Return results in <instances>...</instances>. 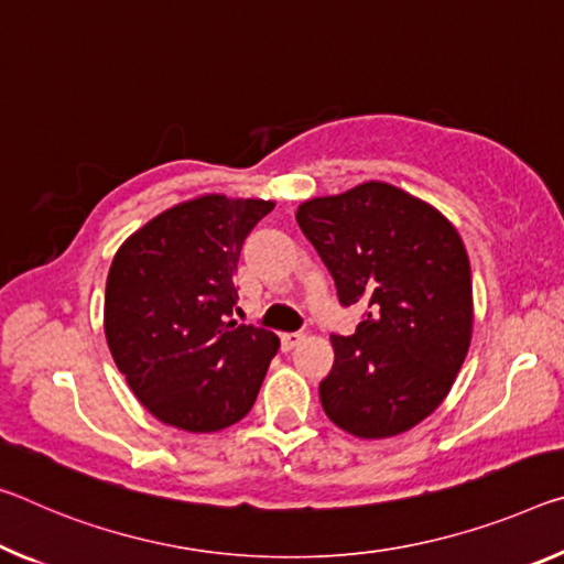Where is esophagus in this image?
<instances>
[{
	"label": "esophagus",
	"mask_w": 564,
	"mask_h": 564,
	"mask_svg": "<svg viewBox=\"0 0 564 564\" xmlns=\"http://www.w3.org/2000/svg\"><path fill=\"white\" fill-rule=\"evenodd\" d=\"M301 341H303V334H281L283 351H291V348H296Z\"/></svg>",
	"instance_id": "esophagus-1"
}]
</instances>
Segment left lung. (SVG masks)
<instances>
[{"label": "left lung", "mask_w": 564, "mask_h": 564, "mask_svg": "<svg viewBox=\"0 0 564 564\" xmlns=\"http://www.w3.org/2000/svg\"><path fill=\"white\" fill-rule=\"evenodd\" d=\"M296 220L338 301L369 308L351 336H330L334 369L318 387L326 416L359 440L409 432L449 394L471 344V268L457 228L381 181L301 203Z\"/></svg>", "instance_id": "1"}]
</instances>
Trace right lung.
<instances>
[{"instance_id": "1", "label": "right lung", "mask_w": 564, "mask_h": 564, "mask_svg": "<svg viewBox=\"0 0 564 564\" xmlns=\"http://www.w3.org/2000/svg\"><path fill=\"white\" fill-rule=\"evenodd\" d=\"M273 205L198 195L148 220L112 258L107 346L132 394L167 426L220 432L261 391L279 336L228 316L238 301L240 248Z\"/></svg>"}]
</instances>
